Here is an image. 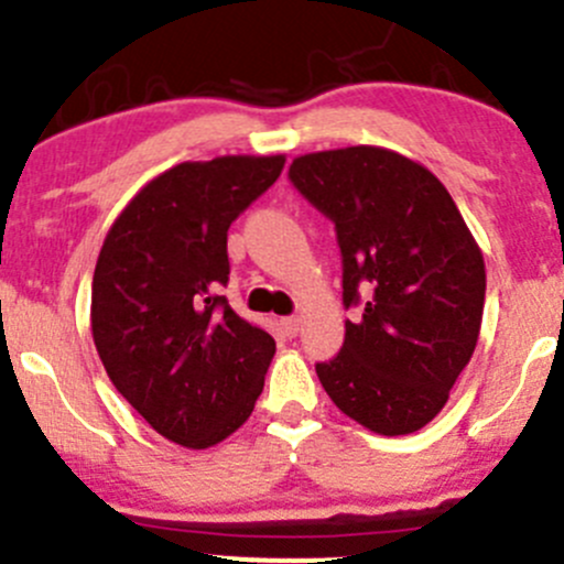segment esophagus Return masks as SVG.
I'll list each match as a JSON object with an SVG mask.
<instances>
[{"mask_svg": "<svg viewBox=\"0 0 564 564\" xmlns=\"http://www.w3.org/2000/svg\"><path fill=\"white\" fill-rule=\"evenodd\" d=\"M300 318L297 316H286V318H281V322H278V327H281V332L286 337H294L300 332Z\"/></svg>", "mask_w": 564, "mask_h": 564, "instance_id": "1", "label": "esophagus"}]
</instances>
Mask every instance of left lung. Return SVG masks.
I'll return each mask as SVG.
<instances>
[{
	"instance_id": "left-lung-1",
	"label": "left lung",
	"mask_w": 564,
	"mask_h": 564,
	"mask_svg": "<svg viewBox=\"0 0 564 564\" xmlns=\"http://www.w3.org/2000/svg\"><path fill=\"white\" fill-rule=\"evenodd\" d=\"M302 197L335 221L343 302L357 324L318 381L348 419L411 435L443 411L476 351L486 267L441 181L378 145L302 153L289 167Z\"/></svg>"
}]
</instances>
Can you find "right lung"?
<instances>
[{
  "label": "right lung",
  "mask_w": 564,
  "mask_h": 564,
  "mask_svg": "<svg viewBox=\"0 0 564 564\" xmlns=\"http://www.w3.org/2000/svg\"><path fill=\"white\" fill-rule=\"evenodd\" d=\"M286 156L164 170L118 213L91 283V335L112 387L167 441L210 448L251 416L275 340L218 297L229 224Z\"/></svg>",
  "instance_id": "add662e5"
}]
</instances>
